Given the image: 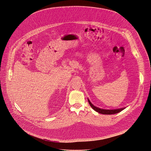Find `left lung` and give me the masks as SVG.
<instances>
[{"instance_id": "1", "label": "left lung", "mask_w": 151, "mask_h": 151, "mask_svg": "<svg viewBox=\"0 0 151 151\" xmlns=\"http://www.w3.org/2000/svg\"><path fill=\"white\" fill-rule=\"evenodd\" d=\"M88 102L90 105V106L92 107V108L95 110V111H96L97 112L99 113V114H104V115H112V114H115L117 113H119L120 112H121L122 111H123L124 109H125V108H121V109H100L96 106H95L88 99Z\"/></svg>"}]
</instances>
